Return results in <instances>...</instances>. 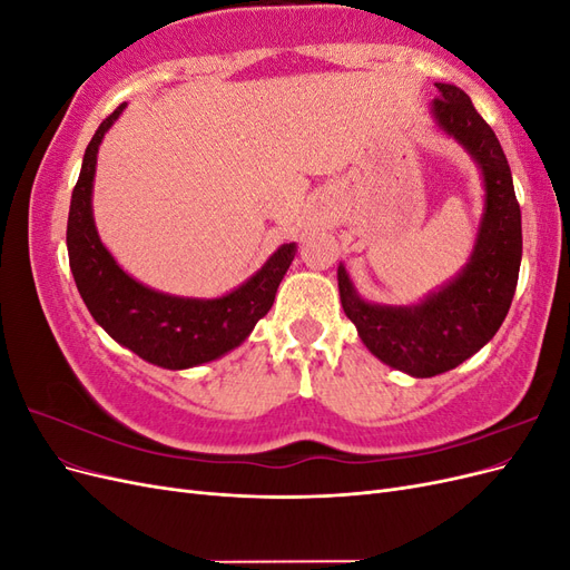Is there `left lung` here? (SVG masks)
<instances>
[{
  "label": "left lung",
  "mask_w": 570,
  "mask_h": 570,
  "mask_svg": "<svg viewBox=\"0 0 570 570\" xmlns=\"http://www.w3.org/2000/svg\"><path fill=\"white\" fill-rule=\"evenodd\" d=\"M438 126L471 154L485 183V212L469 264L454 281L411 306L361 299L347 271L337 266L342 308L361 342L383 364L413 377L452 371L485 347L509 314L523 254L521 206L502 145L469 95L446 82H438Z\"/></svg>",
  "instance_id": "obj_1"
}]
</instances>
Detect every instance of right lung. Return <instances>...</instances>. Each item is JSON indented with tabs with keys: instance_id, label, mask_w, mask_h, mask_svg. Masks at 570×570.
Instances as JSON below:
<instances>
[{
	"instance_id": "add662e5",
	"label": "right lung",
	"mask_w": 570,
	"mask_h": 570,
	"mask_svg": "<svg viewBox=\"0 0 570 570\" xmlns=\"http://www.w3.org/2000/svg\"><path fill=\"white\" fill-rule=\"evenodd\" d=\"M126 105L101 120L85 149L68 212L66 245L73 278L92 318L118 342L154 366L183 371L239 347L258 318L268 314L297 245L278 247L247 283L226 297H174L145 287L116 264L101 245L92 218V183L101 137Z\"/></svg>"
}]
</instances>
